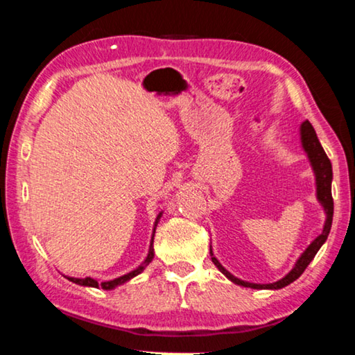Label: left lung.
<instances>
[{"instance_id": "obj_1", "label": "left lung", "mask_w": 355, "mask_h": 355, "mask_svg": "<svg viewBox=\"0 0 355 355\" xmlns=\"http://www.w3.org/2000/svg\"><path fill=\"white\" fill-rule=\"evenodd\" d=\"M301 140H303V146L306 153H308L311 164H313L314 167V172H315V182H317V198H319L320 204L324 205L325 209V214H327V221H325V226H324V231H322L320 236H317L313 244H311L308 248H306V252L301 255V258L298 261H296L295 268L290 271L287 276L284 279L277 280V282L274 284H250V282H244V280L237 279L230 274L226 269L221 266L218 263V260L211 255V261L215 263V266L220 269L221 272L225 274L226 277L232 282L237 284V285H242V287H250V288H282L285 285L292 284L293 280L298 279L301 274L304 272V269L308 268V264L313 261V258L315 257V253L319 252V248L322 247V244L327 241V237H329V232L331 228V220H333V198H331V178H333V173H331V162L329 159V156L325 155L324 148H322L319 139H317V134L314 130L313 124L309 123V121H304L303 124H301Z\"/></svg>"}]
</instances>
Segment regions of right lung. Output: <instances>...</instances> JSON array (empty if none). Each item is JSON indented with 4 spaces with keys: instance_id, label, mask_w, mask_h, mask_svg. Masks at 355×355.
Instances as JSON below:
<instances>
[{
    "instance_id": "right-lung-1",
    "label": "right lung",
    "mask_w": 355,
    "mask_h": 355,
    "mask_svg": "<svg viewBox=\"0 0 355 355\" xmlns=\"http://www.w3.org/2000/svg\"><path fill=\"white\" fill-rule=\"evenodd\" d=\"M161 216V215H159ZM159 216H157V220H159ZM157 223V221H156ZM156 230V228H155ZM153 237H155V234H153ZM153 241L155 239H151V245H150V252H148V257H146V260L144 261V264H141V266H139L135 269V271H132V272H129V274H124V276H121V277H118V279H113V280H107V282H102V284H98L97 280H94V279H91V277H86V279H76V277H68V280H71V282H75V284H78V285H87V287H102V288H105V290H110V288H114L116 285H121V284H124V282H127V280L129 279H132V277H135L137 274H140L141 271H144L145 269V266H148V264L151 263V260H153V257H155V250H153Z\"/></svg>"
}]
</instances>
